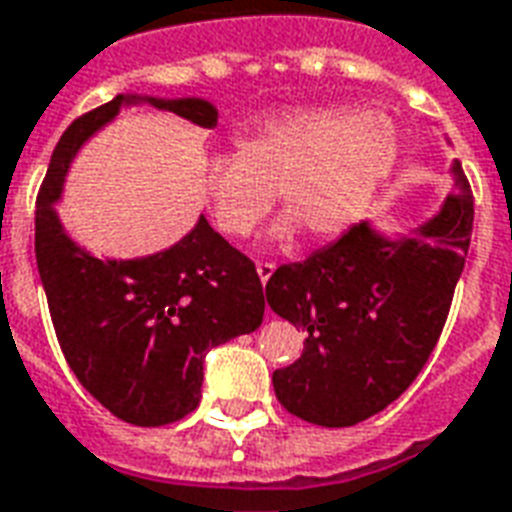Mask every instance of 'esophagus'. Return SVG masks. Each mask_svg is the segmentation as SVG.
Returning <instances> with one entry per match:
<instances>
[{
    "instance_id": "obj_1",
    "label": "esophagus",
    "mask_w": 512,
    "mask_h": 512,
    "mask_svg": "<svg viewBox=\"0 0 512 512\" xmlns=\"http://www.w3.org/2000/svg\"><path fill=\"white\" fill-rule=\"evenodd\" d=\"M276 271V263H268V260H257V276H260V282L266 285L271 274Z\"/></svg>"
}]
</instances>
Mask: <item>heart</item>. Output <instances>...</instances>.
Listing matches in <instances>:
<instances>
[{
	"instance_id": "heart-1",
	"label": "heart",
	"mask_w": 512,
	"mask_h": 512,
	"mask_svg": "<svg viewBox=\"0 0 512 512\" xmlns=\"http://www.w3.org/2000/svg\"><path fill=\"white\" fill-rule=\"evenodd\" d=\"M238 154L208 157L200 173L214 225L246 238L279 192L287 214L274 227L336 236L361 217L399 160V132L385 113L363 108H295L241 124Z\"/></svg>"
}]
</instances>
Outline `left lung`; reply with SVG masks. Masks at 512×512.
Segmentation results:
<instances>
[{
  "mask_svg": "<svg viewBox=\"0 0 512 512\" xmlns=\"http://www.w3.org/2000/svg\"><path fill=\"white\" fill-rule=\"evenodd\" d=\"M453 176V195L412 236L385 238L358 222L268 279V306L306 331L301 358L274 372L276 399L290 415L325 429L355 426L399 399L426 366L475 219L458 162Z\"/></svg>",
  "mask_w": 512,
  "mask_h": 512,
  "instance_id": "8db88e82",
  "label": "left lung"
}]
</instances>
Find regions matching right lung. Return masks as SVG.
I'll list each match as a JSON object with an SVG mask.
<instances>
[{"mask_svg":"<svg viewBox=\"0 0 512 512\" xmlns=\"http://www.w3.org/2000/svg\"><path fill=\"white\" fill-rule=\"evenodd\" d=\"M132 102H151L203 130L217 127V108L198 97L116 94L78 116L56 143L37 192L34 257L78 382L124 423L168 426L198 407L206 352L260 328L266 298L255 263L203 214L179 244L138 260H100L64 233L54 203L70 162Z\"/></svg>","mask_w":512,"mask_h":512,"instance_id":"right-lung-1","label":"right lung"}]
</instances>
